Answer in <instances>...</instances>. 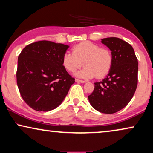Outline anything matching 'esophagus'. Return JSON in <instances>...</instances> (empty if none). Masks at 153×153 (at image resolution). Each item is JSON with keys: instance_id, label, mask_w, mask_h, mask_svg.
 I'll return each mask as SVG.
<instances>
[{"instance_id": "1", "label": "esophagus", "mask_w": 153, "mask_h": 153, "mask_svg": "<svg viewBox=\"0 0 153 153\" xmlns=\"http://www.w3.org/2000/svg\"><path fill=\"white\" fill-rule=\"evenodd\" d=\"M76 81V82H80V83H85V81L84 80H81V79H76V80H75Z\"/></svg>"}]
</instances>
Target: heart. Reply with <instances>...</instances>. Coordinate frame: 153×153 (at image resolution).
Wrapping results in <instances>:
<instances>
[{
  "instance_id": "heart-1",
  "label": "heart",
  "mask_w": 153,
  "mask_h": 153,
  "mask_svg": "<svg viewBox=\"0 0 153 153\" xmlns=\"http://www.w3.org/2000/svg\"><path fill=\"white\" fill-rule=\"evenodd\" d=\"M85 67L77 73L83 78H103L109 72L113 64L111 51L107 48L100 47L91 42L77 44L72 52H66L62 56V65L68 72H74L81 67Z\"/></svg>"
}]
</instances>
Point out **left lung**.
<instances>
[{"mask_svg":"<svg viewBox=\"0 0 153 153\" xmlns=\"http://www.w3.org/2000/svg\"><path fill=\"white\" fill-rule=\"evenodd\" d=\"M102 43L109 48L113 64L106 78L95 83L88 100L98 111L111 114L130 102L138 83V60L131 46L118 37H106Z\"/></svg>","mask_w":153,"mask_h":153,"instance_id":"8db88e82","label":"left lung"}]
</instances>
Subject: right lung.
I'll return each mask as SVG.
<instances>
[{
  "label": "right lung",
  "instance_id": "right-lung-1",
  "mask_svg": "<svg viewBox=\"0 0 153 153\" xmlns=\"http://www.w3.org/2000/svg\"><path fill=\"white\" fill-rule=\"evenodd\" d=\"M68 45L42 40L24 48L18 57L16 83L24 102L37 111L61 104L75 79L62 65Z\"/></svg>",
  "mask_w": 153,
  "mask_h": 153
}]
</instances>
